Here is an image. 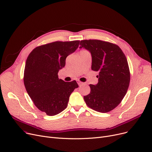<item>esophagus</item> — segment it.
I'll list each match as a JSON object with an SVG mask.
<instances>
[{
  "mask_svg": "<svg viewBox=\"0 0 152 152\" xmlns=\"http://www.w3.org/2000/svg\"><path fill=\"white\" fill-rule=\"evenodd\" d=\"M77 84H78L79 86H82V85H83V84H84V83H83V82H81V81H77Z\"/></svg>",
  "mask_w": 152,
  "mask_h": 152,
  "instance_id": "34e87169",
  "label": "esophagus"
}]
</instances>
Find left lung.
Returning <instances> with one entry per match:
<instances>
[{
  "label": "left lung",
  "instance_id": "1",
  "mask_svg": "<svg viewBox=\"0 0 152 152\" xmlns=\"http://www.w3.org/2000/svg\"><path fill=\"white\" fill-rule=\"evenodd\" d=\"M81 47L91 52V69L99 71L98 83L90 84V93L84 96L88 107L106 113L115 109L126 94L130 80L127 58L118 45L99 39H84Z\"/></svg>",
  "mask_w": 152,
  "mask_h": 152
}]
</instances>
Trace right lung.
Listing matches in <instances>:
<instances>
[{"label": "right lung", "mask_w": 152, "mask_h": 152, "mask_svg": "<svg viewBox=\"0 0 152 152\" xmlns=\"http://www.w3.org/2000/svg\"><path fill=\"white\" fill-rule=\"evenodd\" d=\"M79 44L80 40L47 43L34 48L27 57L23 76L26 91L35 106L48 115L66 108L71 94L78 88L76 81L64 82L58 73Z\"/></svg>", "instance_id": "add662e5"}]
</instances>
